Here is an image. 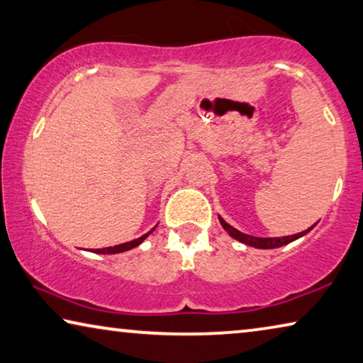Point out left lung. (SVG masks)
I'll return each instance as SVG.
<instances>
[{
  "label": "left lung",
  "instance_id": "left-lung-1",
  "mask_svg": "<svg viewBox=\"0 0 363 363\" xmlns=\"http://www.w3.org/2000/svg\"><path fill=\"white\" fill-rule=\"evenodd\" d=\"M220 224L222 227L225 228V230L228 232V235L233 237L235 240H238V242H242L245 245H250V247H255V248H263V250H269V248H279L282 247V245H287L294 242V240H297L300 237H303L305 233H308L311 228H313V225H311L310 228H306V230L300 232V233H295V235H287V237H277V238H261V237H253V235H247V233H242L240 230H237V228H233L232 225H228L227 222L222 219V217H219Z\"/></svg>",
  "mask_w": 363,
  "mask_h": 363
}]
</instances>
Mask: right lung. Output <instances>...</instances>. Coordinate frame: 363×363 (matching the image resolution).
<instances>
[{
  "mask_svg": "<svg viewBox=\"0 0 363 363\" xmlns=\"http://www.w3.org/2000/svg\"><path fill=\"white\" fill-rule=\"evenodd\" d=\"M152 230H154V228H152ZM152 230H150V232H152ZM150 232L144 233L143 237H139V238H136V240H131V242H126V243L116 245V247H108V248H99V250H94V253H102V255H113V253L128 252V250H131V248L138 247V245H141V243L144 242V240H146V238L150 235Z\"/></svg>",
  "mask_w": 363,
  "mask_h": 363,
  "instance_id": "add662e5",
  "label": "right lung"
}]
</instances>
